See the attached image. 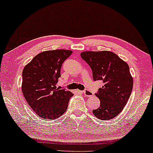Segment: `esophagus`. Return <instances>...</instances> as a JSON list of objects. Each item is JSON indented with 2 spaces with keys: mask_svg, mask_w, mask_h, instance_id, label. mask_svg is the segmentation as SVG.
Returning <instances> with one entry per match:
<instances>
[{
  "mask_svg": "<svg viewBox=\"0 0 153 153\" xmlns=\"http://www.w3.org/2000/svg\"><path fill=\"white\" fill-rule=\"evenodd\" d=\"M81 93H83L84 94V95L85 97H91V96H93V94L91 93V91H88V90H85V91H81Z\"/></svg>",
  "mask_w": 153,
  "mask_h": 153,
  "instance_id": "1",
  "label": "esophagus"
}]
</instances>
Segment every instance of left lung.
Instances as JSON below:
<instances>
[{
    "label": "left lung",
    "instance_id": "1",
    "mask_svg": "<svg viewBox=\"0 0 153 153\" xmlns=\"http://www.w3.org/2000/svg\"><path fill=\"white\" fill-rule=\"evenodd\" d=\"M81 56L91 67L94 81L104 83L95 93L100 106L93 110V114L102 120L114 119L126 105L132 91L129 65L111 51H84Z\"/></svg>",
    "mask_w": 153,
    "mask_h": 153
}]
</instances>
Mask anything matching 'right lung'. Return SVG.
Masks as SVG:
<instances>
[{
  "instance_id": "1",
  "label": "right lung",
  "mask_w": 153,
  "mask_h": 153,
  "mask_svg": "<svg viewBox=\"0 0 153 153\" xmlns=\"http://www.w3.org/2000/svg\"><path fill=\"white\" fill-rule=\"evenodd\" d=\"M72 51L56 49L37 54L24 67L22 89L25 99L45 120L58 118L66 111L73 93L56 86L63 62Z\"/></svg>"
}]
</instances>
